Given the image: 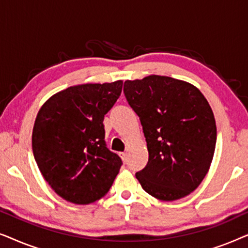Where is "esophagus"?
Returning a JSON list of instances; mask_svg holds the SVG:
<instances>
[{
  "label": "esophagus",
  "mask_w": 248,
  "mask_h": 248,
  "mask_svg": "<svg viewBox=\"0 0 248 248\" xmlns=\"http://www.w3.org/2000/svg\"><path fill=\"white\" fill-rule=\"evenodd\" d=\"M120 155H121V158L123 159V161H126V157H127L126 152H120Z\"/></svg>",
  "instance_id": "1"
}]
</instances>
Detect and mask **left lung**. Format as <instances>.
Wrapping results in <instances>:
<instances>
[{
    "label": "left lung",
    "mask_w": 248,
    "mask_h": 248,
    "mask_svg": "<svg viewBox=\"0 0 248 248\" xmlns=\"http://www.w3.org/2000/svg\"><path fill=\"white\" fill-rule=\"evenodd\" d=\"M124 93L147 141L148 164L135 174L142 188L161 201L191 194L215 155L217 126L208 100L193 84L162 76L126 80Z\"/></svg>",
    "instance_id": "1"
}]
</instances>
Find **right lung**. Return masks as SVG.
Returning a JSON list of instances; mask_svg holds the SVG:
<instances>
[{
	"instance_id": "1",
	"label": "right lung",
	"mask_w": 248,
	"mask_h": 248,
	"mask_svg": "<svg viewBox=\"0 0 248 248\" xmlns=\"http://www.w3.org/2000/svg\"><path fill=\"white\" fill-rule=\"evenodd\" d=\"M122 87V80L70 87L50 97L37 114L33 157L45 181L66 201H97L120 171L122 160L106 147L103 122Z\"/></svg>"
}]
</instances>
